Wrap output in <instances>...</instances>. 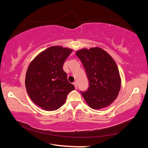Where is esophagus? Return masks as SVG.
Segmentation results:
<instances>
[{"instance_id": "esophagus-1", "label": "esophagus", "mask_w": 148, "mask_h": 148, "mask_svg": "<svg viewBox=\"0 0 148 148\" xmlns=\"http://www.w3.org/2000/svg\"><path fill=\"white\" fill-rule=\"evenodd\" d=\"M73 84H74V87H75V88L76 89H77V82H74L73 83Z\"/></svg>"}]
</instances>
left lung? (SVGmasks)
Here are the masks:
<instances>
[{"mask_svg":"<svg viewBox=\"0 0 148 148\" xmlns=\"http://www.w3.org/2000/svg\"><path fill=\"white\" fill-rule=\"evenodd\" d=\"M89 81L86 91H81L85 101L93 109L111 104L121 88L118 68L110 55L99 47L83 49L76 52Z\"/></svg>","mask_w":148,"mask_h":148,"instance_id":"left-lung-1","label":"left lung"}]
</instances>
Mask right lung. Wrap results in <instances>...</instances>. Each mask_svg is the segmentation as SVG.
I'll list each match as a JSON object with an SVG mask.
<instances>
[{"instance_id": "obj_1", "label": "right lung", "mask_w": 148, "mask_h": 148, "mask_svg": "<svg viewBox=\"0 0 148 148\" xmlns=\"http://www.w3.org/2000/svg\"><path fill=\"white\" fill-rule=\"evenodd\" d=\"M72 51L61 46L50 47L29 64L25 77L27 93L34 104L44 110L59 109L64 104L67 95L75 89L62 68Z\"/></svg>"}]
</instances>
